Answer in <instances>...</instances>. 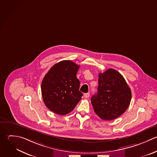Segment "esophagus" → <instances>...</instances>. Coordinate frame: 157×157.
Masks as SVG:
<instances>
[{
    "label": "esophagus",
    "instance_id": "obj_1",
    "mask_svg": "<svg viewBox=\"0 0 157 157\" xmlns=\"http://www.w3.org/2000/svg\"><path fill=\"white\" fill-rule=\"evenodd\" d=\"M89 96H90V94L89 93H86V94H84V97H85V98H89Z\"/></svg>",
    "mask_w": 157,
    "mask_h": 157
}]
</instances>
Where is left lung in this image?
Segmentation results:
<instances>
[{
  "label": "left lung",
  "instance_id": "obj_1",
  "mask_svg": "<svg viewBox=\"0 0 157 157\" xmlns=\"http://www.w3.org/2000/svg\"><path fill=\"white\" fill-rule=\"evenodd\" d=\"M132 92L123 76L110 68L98 75L97 94L91 98L95 113L105 121L124 114L130 105Z\"/></svg>",
  "mask_w": 157,
  "mask_h": 157
}]
</instances>
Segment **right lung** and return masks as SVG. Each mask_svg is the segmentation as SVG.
<instances>
[{
	"label": "right lung",
	"mask_w": 157,
	"mask_h": 157,
	"mask_svg": "<svg viewBox=\"0 0 157 157\" xmlns=\"http://www.w3.org/2000/svg\"><path fill=\"white\" fill-rule=\"evenodd\" d=\"M79 65L71 60H62L54 65L43 78L41 94L46 107L59 115L72 111L81 100L82 93L76 78Z\"/></svg>",
	"instance_id": "add662e5"
}]
</instances>
